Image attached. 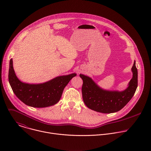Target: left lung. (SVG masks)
I'll list each match as a JSON object with an SVG mask.
<instances>
[{
	"instance_id": "8db88e82",
	"label": "left lung",
	"mask_w": 151,
	"mask_h": 151,
	"mask_svg": "<svg viewBox=\"0 0 151 151\" xmlns=\"http://www.w3.org/2000/svg\"><path fill=\"white\" fill-rule=\"evenodd\" d=\"M132 69L133 78L128 87L121 92L103 90L90 78L79 75L83 80L82 94L85 105L91 110L103 114H111L122 109L132 99L137 87V69L135 61Z\"/></svg>"
}]
</instances>
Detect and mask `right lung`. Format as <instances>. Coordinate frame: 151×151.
Returning a JSON list of instances; mask_svg holds the SVG:
<instances>
[{"label": "right lung", "mask_w": 151, "mask_h": 151, "mask_svg": "<svg viewBox=\"0 0 151 151\" xmlns=\"http://www.w3.org/2000/svg\"><path fill=\"white\" fill-rule=\"evenodd\" d=\"M76 75V73H72L58 76L40 84L26 83L21 82L16 76L12 59L9 61L8 79L13 92L21 101L34 107H45L58 102L64 88Z\"/></svg>", "instance_id": "right-lung-1"}]
</instances>
